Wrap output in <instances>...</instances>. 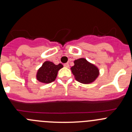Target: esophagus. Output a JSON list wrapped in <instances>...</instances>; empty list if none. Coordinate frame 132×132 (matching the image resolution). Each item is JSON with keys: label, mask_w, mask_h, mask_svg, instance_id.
Returning a JSON list of instances; mask_svg holds the SVG:
<instances>
[{"label": "esophagus", "mask_w": 132, "mask_h": 132, "mask_svg": "<svg viewBox=\"0 0 132 132\" xmlns=\"http://www.w3.org/2000/svg\"><path fill=\"white\" fill-rule=\"evenodd\" d=\"M64 66L66 68H69V64L68 63H65L64 64Z\"/></svg>", "instance_id": "esophagus-1"}]
</instances>
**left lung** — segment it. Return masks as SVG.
Listing matches in <instances>:
<instances>
[{"instance_id": "obj_1", "label": "left lung", "mask_w": 132, "mask_h": 132, "mask_svg": "<svg viewBox=\"0 0 132 132\" xmlns=\"http://www.w3.org/2000/svg\"><path fill=\"white\" fill-rule=\"evenodd\" d=\"M75 65L71 68L76 80L80 83L87 84L94 82L99 75V70L94 64L86 59L81 58L74 61Z\"/></svg>"}]
</instances>
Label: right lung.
Returning a JSON list of instances; mask_svg holds the SVG:
<instances>
[{
    "label": "right lung",
    "mask_w": 132,
    "mask_h": 132,
    "mask_svg": "<svg viewBox=\"0 0 132 132\" xmlns=\"http://www.w3.org/2000/svg\"><path fill=\"white\" fill-rule=\"evenodd\" d=\"M63 67L61 64L55 65L50 61H46L38 70L36 78L38 80L43 83H50L56 78L58 71Z\"/></svg>",
    "instance_id": "right-lung-1"
}]
</instances>
